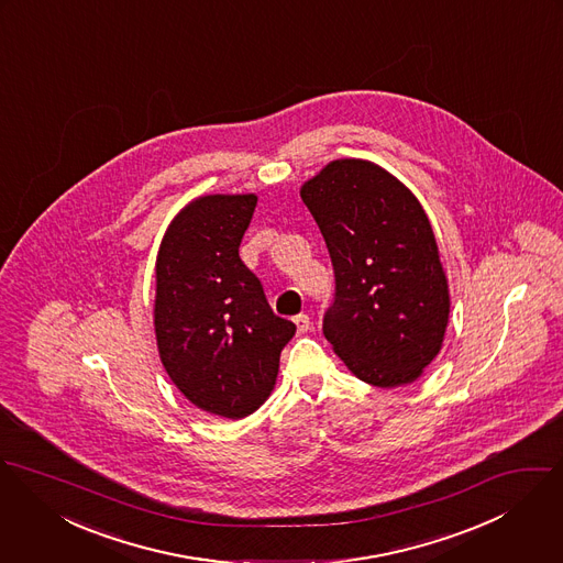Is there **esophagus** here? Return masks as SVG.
Wrapping results in <instances>:
<instances>
[{"label": "esophagus", "mask_w": 563, "mask_h": 563, "mask_svg": "<svg viewBox=\"0 0 563 563\" xmlns=\"http://www.w3.org/2000/svg\"><path fill=\"white\" fill-rule=\"evenodd\" d=\"M296 328H298V334H305V332H309L312 328L311 317L309 314H298L296 319Z\"/></svg>", "instance_id": "obj_1"}]
</instances>
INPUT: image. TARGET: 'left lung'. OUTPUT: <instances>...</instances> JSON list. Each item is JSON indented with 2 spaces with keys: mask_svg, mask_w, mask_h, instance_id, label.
Instances as JSON below:
<instances>
[{
  "mask_svg": "<svg viewBox=\"0 0 563 563\" xmlns=\"http://www.w3.org/2000/svg\"><path fill=\"white\" fill-rule=\"evenodd\" d=\"M300 196L334 267L323 317L334 354L367 384H412L440 354L451 309L426 209L388 170L356 157L325 164Z\"/></svg>",
  "mask_w": 563,
  "mask_h": 563,
  "instance_id": "8db88e82",
  "label": "left lung"
}]
</instances>
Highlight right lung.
Instances as JSON below:
<instances>
[{
	"label": "right lung",
	"instance_id": "right-lung-1",
	"mask_svg": "<svg viewBox=\"0 0 563 563\" xmlns=\"http://www.w3.org/2000/svg\"><path fill=\"white\" fill-rule=\"evenodd\" d=\"M256 194H205L173 218L155 261L162 365L202 412L244 419L272 395L296 325L240 258Z\"/></svg>",
	"mask_w": 563,
	"mask_h": 563
}]
</instances>
